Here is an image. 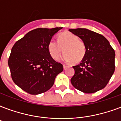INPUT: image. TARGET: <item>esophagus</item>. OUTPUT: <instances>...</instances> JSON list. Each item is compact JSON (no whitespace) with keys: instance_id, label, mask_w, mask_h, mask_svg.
I'll return each mask as SVG.
<instances>
[{"instance_id":"esophagus-1","label":"esophagus","mask_w":121,"mask_h":121,"mask_svg":"<svg viewBox=\"0 0 121 121\" xmlns=\"http://www.w3.org/2000/svg\"><path fill=\"white\" fill-rule=\"evenodd\" d=\"M67 67H67V65H63V69H66L67 68Z\"/></svg>"}]
</instances>
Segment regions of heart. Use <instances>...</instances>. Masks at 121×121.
<instances>
[{"instance_id": "obj_1", "label": "heart", "mask_w": 121, "mask_h": 121, "mask_svg": "<svg viewBox=\"0 0 121 121\" xmlns=\"http://www.w3.org/2000/svg\"><path fill=\"white\" fill-rule=\"evenodd\" d=\"M51 56L58 60L63 51L62 60L65 62L77 63L82 60L87 53L86 44L75 34L66 32L60 34L58 40L52 39L48 44Z\"/></svg>"}]
</instances>
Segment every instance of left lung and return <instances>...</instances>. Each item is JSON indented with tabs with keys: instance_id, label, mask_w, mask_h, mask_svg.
Wrapping results in <instances>:
<instances>
[{
	"instance_id": "left-lung-1",
	"label": "left lung",
	"mask_w": 121,
	"mask_h": 121,
	"mask_svg": "<svg viewBox=\"0 0 121 121\" xmlns=\"http://www.w3.org/2000/svg\"><path fill=\"white\" fill-rule=\"evenodd\" d=\"M84 41L87 53L81 62L73 68L75 74L71 83L75 89L85 93H93L104 89L115 70V51L107 39L86 28L69 29Z\"/></svg>"
}]
</instances>
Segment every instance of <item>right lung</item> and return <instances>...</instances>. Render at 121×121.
I'll return each instance as SVG.
<instances>
[{
    "mask_svg": "<svg viewBox=\"0 0 121 121\" xmlns=\"http://www.w3.org/2000/svg\"><path fill=\"white\" fill-rule=\"evenodd\" d=\"M62 27L36 28L16 42L8 65L13 81L30 95H39L52 87L63 65L53 60L48 50L52 37Z\"/></svg>",
    "mask_w": 121,
    "mask_h": 121,
    "instance_id": "1",
    "label": "right lung"
}]
</instances>
